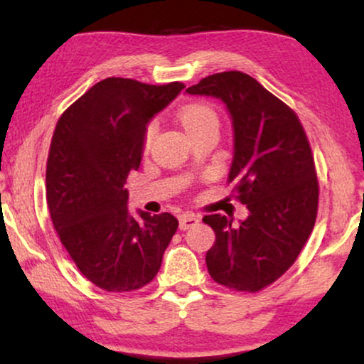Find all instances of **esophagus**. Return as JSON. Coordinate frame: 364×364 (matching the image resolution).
<instances>
[{
    "mask_svg": "<svg viewBox=\"0 0 364 364\" xmlns=\"http://www.w3.org/2000/svg\"><path fill=\"white\" fill-rule=\"evenodd\" d=\"M197 223L198 217L193 215V213H183V215L178 218V228H181V230H188V228L196 227Z\"/></svg>",
    "mask_w": 364,
    "mask_h": 364,
    "instance_id": "esophagus-1",
    "label": "esophagus"
}]
</instances>
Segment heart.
I'll return each mask as SVG.
<instances>
[{"mask_svg": "<svg viewBox=\"0 0 364 364\" xmlns=\"http://www.w3.org/2000/svg\"><path fill=\"white\" fill-rule=\"evenodd\" d=\"M178 119H181L182 126L187 132L198 131V129H203V127L218 126L217 112L213 111L210 106H207V104H202V102L187 104L186 107H182L181 114H178ZM154 136H156V126L151 124L146 131V137H144V144H146V147L151 146Z\"/></svg>", "mask_w": 364, "mask_h": 364, "instance_id": "heart-1", "label": "heart"}]
</instances>
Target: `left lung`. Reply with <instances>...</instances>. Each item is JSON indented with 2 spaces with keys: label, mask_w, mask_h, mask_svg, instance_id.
Here are the masks:
<instances>
[{
  "label": "left lung",
  "mask_w": 364,
  "mask_h": 364,
  "mask_svg": "<svg viewBox=\"0 0 364 364\" xmlns=\"http://www.w3.org/2000/svg\"><path fill=\"white\" fill-rule=\"evenodd\" d=\"M220 99L233 127L228 182L248 217L238 225L215 213L207 252L210 277L237 291H258L280 278L300 255L318 210V181L310 144L296 114L240 71L203 77L186 91Z\"/></svg>",
  "instance_id": "obj_1"
}]
</instances>
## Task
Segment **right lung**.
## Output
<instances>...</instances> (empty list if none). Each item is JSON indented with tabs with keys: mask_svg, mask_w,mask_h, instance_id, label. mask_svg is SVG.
Wrapping results in <instances>:
<instances>
[{
	"mask_svg": "<svg viewBox=\"0 0 364 364\" xmlns=\"http://www.w3.org/2000/svg\"><path fill=\"white\" fill-rule=\"evenodd\" d=\"M183 87L107 77L69 106L54 129L46 167L53 225L82 275L106 291L151 283L178 227L167 212L132 217L124 183L141 166L147 124Z\"/></svg>",
	"mask_w": 364,
	"mask_h": 364,
	"instance_id": "obj_1",
	"label": "right lung"
}]
</instances>
